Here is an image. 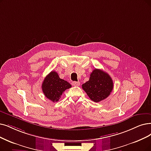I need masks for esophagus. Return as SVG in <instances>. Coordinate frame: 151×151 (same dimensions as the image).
Here are the masks:
<instances>
[{
  "label": "esophagus",
  "mask_w": 151,
  "mask_h": 151,
  "mask_svg": "<svg viewBox=\"0 0 151 151\" xmlns=\"http://www.w3.org/2000/svg\"><path fill=\"white\" fill-rule=\"evenodd\" d=\"M72 85H73L74 86H79L80 85V82H72Z\"/></svg>",
  "instance_id": "esophagus-1"
}]
</instances>
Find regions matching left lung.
Returning <instances> with one entry per match:
<instances>
[{
  "mask_svg": "<svg viewBox=\"0 0 151 151\" xmlns=\"http://www.w3.org/2000/svg\"><path fill=\"white\" fill-rule=\"evenodd\" d=\"M82 87L89 98L95 102H99L106 99L113 88V82L106 72L95 69L88 81L82 84Z\"/></svg>",
  "mask_w": 151,
  "mask_h": 151,
  "instance_id": "1",
  "label": "left lung"
}]
</instances>
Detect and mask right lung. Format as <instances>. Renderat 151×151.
Instances as JSON below:
<instances>
[{
  "mask_svg": "<svg viewBox=\"0 0 151 151\" xmlns=\"http://www.w3.org/2000/svg\"><path fill=\"white\" fill-rule=\"evenodd\" d=\"M71 87L69 82L59 77L56 72L51 71L45 78L41 88L47 99L56 102L59 101L65 90Z\"/></svg>",
  "mask_w": 151,
  "mask_h": 151,
  "instance_id": "1",
  "label": "right lung"
}]
</instances>
